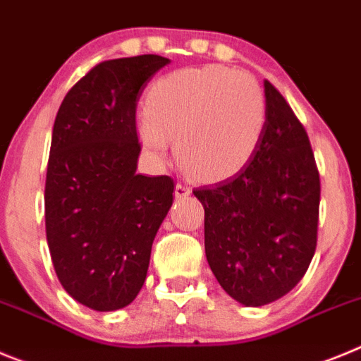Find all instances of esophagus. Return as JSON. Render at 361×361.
I'll return each mask as SVG.
<instances>
[{"mask_svg":"<svg viewBox=\"0 0 361 361\" xmlns=\"http://www.w3.org/2000/svg\"><path fill=\"white\" fill-rule=\"evenodd\" d=\"M190 187L185 183H176V187H174V196L178 197V200H183V197H188L190 196Z\"/></svg>","mask_w":361,"mask_h":361,"instance_id":"obj_1","label":"esophagus"}]
</instances>
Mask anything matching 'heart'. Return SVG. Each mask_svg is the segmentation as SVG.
I'll use <instances>...</instances> for the list:
<instances>
[{"instance_id":"obj_1","label":"heart","mask_w":361,"mask_h":361,"mask_svg":"<svg viewBox=\"0 0 361 361\" xmlns=\"http://www.w3.org/2000/svg\"><path fill=\"white\" fill-rule=\"evenodd\" d=\"M264 126V93L252 75L223 66L185 68L149 90L138 135L157 157L174 142L192 176L223 180L248 164Z\"/></svg>"}]
</instances>
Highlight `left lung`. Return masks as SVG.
I'll list each match as a JSON object with an SVG mask.
<instances>
[{"mask_svg": "<svg viewBox=\"0 0 361 361\" xmlns=\"http://www.w3.org/2000/svg\"><path fill=\"white\" fill-rule=\"evenodd\" d=\"M266 126L248 164L196 188L204 209V253L221 288L259 307L290 293L317 248L320 178L306 129L264 80Z\"/></svg>", "mask_w": 361, "mask_h": 361, "instance_id": "obj_1", "label": "left lung"}]
</instances>
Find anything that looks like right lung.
I'll use <instances>...</instances> for the list:
<instances>
[{
	"label": "right lung",
	"mask_w": 361,
	"mask_h": 361,
	"mask_svg": "<svg viewBox=\"0 0 361 361\" xmlns=\"http://www.w3.org/2000/svg\"><path fill=\"white\" fill-rule=\"evenodd\" d=\"M169 63L138 55L97 64L55 116L47 241L66 293L90 310H122L140 293L152 241L173 204V178L136 173V102Z\"/></svg>",
	"instance_id": "add662e5"
}]
</instances>
